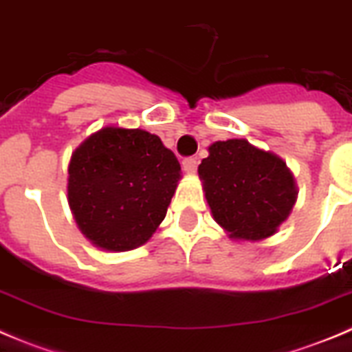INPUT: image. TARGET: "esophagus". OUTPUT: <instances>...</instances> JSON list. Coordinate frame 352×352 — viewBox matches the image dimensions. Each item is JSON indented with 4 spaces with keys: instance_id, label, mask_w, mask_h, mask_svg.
<instances>
[{
    "instance_id": "esophagus-1",
    "label": "esophagus",
    "mask_w": 352,
    "mask_h": 352,
    "mask_svg": "<svg viewBox=\"0 0 352 352\" xmlns=\"http://www.w3.org/2000/svg\"><path fill=\"white\" fill-rule=\"evenodd\" d=\"M182 166L188 173H195L196 166H198V160H196V157H186V160L182 161Z\"/></svg>"
}]
</instances>
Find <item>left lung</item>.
Segmentation results:
<instances>
[{
	"mask_svg": "<svg viewBox=\"0 0 352 352\" xmlns=\"http://www.w3.org/2000/svg\"><path fill=\"white\" fill-rule=\"evenodd\" d=\"M198 173L214 219L235 239L272 236L296 201L286 163L247 140L212 144Z\"/></svg>",
	"mask_w": 352,
	"mask_h": 352,
	"instance_id": "obj_1",
	"label": "left lung"
}]
</instances>
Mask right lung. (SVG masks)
Instances as JSON below:
<instances>
[{
    "label": "right lung",
    "mask_w": 352,
    "mask_h": 352,
    "mask_svg": "<svg viewBox=\"0 0 352 352\" xmlns=\"http://www.w3.org/2000/svg\"><path fill=\"white\" fill-rule=\"evenodd\" d=\"M68 175V204L82 233L107 251H131L164 219L180 164L156 135L109 126L75 148Z\"/></svg>",
    "instance_id": "obj_1"
}]
</instances>
